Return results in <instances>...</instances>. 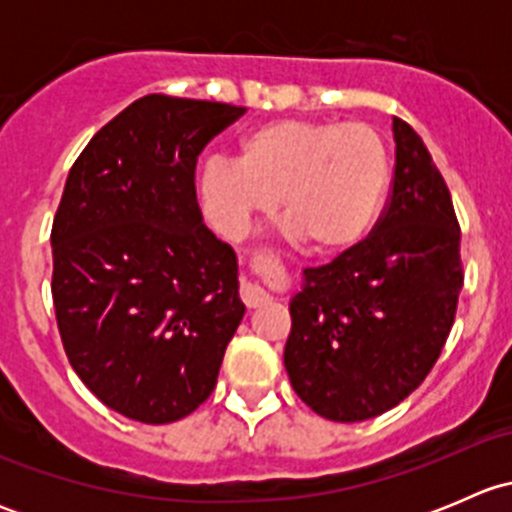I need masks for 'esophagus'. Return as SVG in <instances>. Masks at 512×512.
I'll list each match as a JSON object with an SVG mask.
<instances>
[{
    "label": "esophagus",
    "mask_w": 512,
    "mask_h": 512,
    "mask_svg": "<svg viewBox=\"0 0 512 512\" xmlns=\"http://www.w3.org/2000/svg\"><path fill=\"white\" fill-rule=\"evenodd\" d=\"M240 294H242V299H245L247 307H260V304L270 302V294H267L265 289H262L260 285H255V282H250V280H242Z\"/></svg>",
    "instance_id": "obj_1"
}]
</instances>
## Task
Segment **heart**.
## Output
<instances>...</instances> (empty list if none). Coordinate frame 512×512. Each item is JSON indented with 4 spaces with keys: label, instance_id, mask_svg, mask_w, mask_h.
<instances>
[{
    "label": "heart",
    "instance_id": "obj_1",
    "mask_svg": "<svg viewBox=\"0 0 512 512\" xmlns=\"http://www.w3.org/2000/svg\"><path fill=\"white\" fill-rule=\"evenodd\" d=\"M389 156L366 123L275 118L247 131L237 160L210 158L198 173V200L210 227L240 240L275 210L319 252H347L379 218Z\"/></svg>",
    "mask_w": 512,
    "mask_h": 512
}]
</instances>
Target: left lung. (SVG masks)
Returning <instances> with one entry per match:
<instances>
[{"label":"left lung","instance_id":"left-lung-1","mask_svg":"<svg viewBox=\"0 0 512 512\" xmlns=\"http://www.w3.org/2000/svg\"><path fill=\"white\" fill-rule=\"evenodd\" d=\"M391 200L374 232L304 270L285 369L314 414L366 421L399 406L441 356L463 287L461 227L421 136L394 118Z\"/></svg>","mask_w":512,"mask_h":512}]
</instances>
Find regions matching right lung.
<instances>
[{
  "instance_id": "add662e5",
  "label": "right lung",
  "mask_w": 512,
  "mask_h": 512,
  "mask_svg": "<svg viewBox=\"0 0 512 512\" xmlns=\"http://www.w3.org/2000/svg\"><path fill=\"white\" fill-rule=\"evenodd\" d=\"M242 106L163 94L123 108L66 178L51 227V294L71 366L141 423L193 414L240 327L235 250L203 223L200 151Z\"/></svg>"
}]
</instances>
